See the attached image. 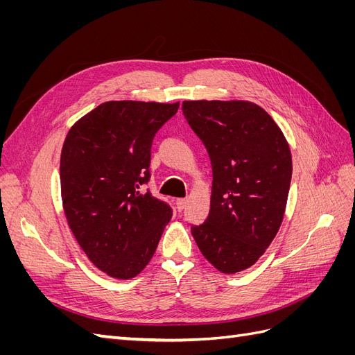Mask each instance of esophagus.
Returning <instances> with one entry per match:
<instances>
[{
	"instance_id": "34e87169",
	"label": "esophagus",
	"mask_w": 355,
	"mask_h": 355,
	"mask_svg": "<svg viewBox=\"0 0 355 355\" xmlns=\"http://www.w3.org/2000/svg\"><path fill=\"white\" fill-rule=\"evenodd\" d=\"M187 202H188L187 198H178V200H176V207H178V210H179V211L184 210L185 206H187Z\"/></svg>"
}]
</instances>
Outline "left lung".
I'll list each match as a JSON object with an SVG mask.
<instances>
[{"mask_svg":"<svg viewBox=\"0 0 355 355\" xmlns=\"http://www.w3.org/2000/svg\"><path fill=\"white\" fill-rule=\"evenodd\" d=\"M182 111L213 170L210 211L191 227L202 256L223 274L247 270L282 227L292 154L265 110L247 101H185Z\"/></svg>","mask_w":355,"mask_h":355,"instance_id":"obj_1","label":"left lung"}]
</instances>
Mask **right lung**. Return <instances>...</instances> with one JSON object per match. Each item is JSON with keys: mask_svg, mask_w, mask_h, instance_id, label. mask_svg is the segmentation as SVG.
I'll use <instances>...</instances> for the list:
<instances>
[{"mask_svg": "<svg viewBox=\"0 0 355 355\" xmlns=\"http://www.w3.org/2000/svg\"><path fill=\"white\" fill-rule=\"evenodd\" d=\"M176 103L111 101L75 123L60 154L63 211L96 268L128 280L151 261L171 209L142 185L151 145Z\"/></svg>", "mask_w": 355, "mask_h": 355, "instance_id": "1", "label": "right lung"}]
</instances>
